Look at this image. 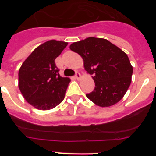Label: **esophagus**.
Wrapping results in <instances>:
<instances>
[{
  "label": "esophagus",
  "mask_w": 156,
  "mask_h": 156,
  "mask_svg": "<svg viewBox=\"0 0 156 156\" xmlns=\"http://www.w3.org/2000/svg\"><path fill=\"white\" fill-rule=\"evenodd\" d=\"M75 78L77 80H80L81 79V75L80 73H78V72H76V76H75Z\"/></svg>",
  "instance_id": "34e87169"
}]
</instances>
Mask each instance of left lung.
<instances>
[{
    "mask_svg": "<svg viewBox=\"0 0 156 156\" xmlns=\"http://www.w3.org/2000/svg\"><path fill=\"white\" fill-rule=\"evenodd\" d=\"M69 48L82 57L87 73L94 75V90L87 97L100 107L119 102L131 83L133 66L127 55L108 40L97 37L74 42Z\"/></svg>",
    "mask_w": 156,
    "mask_h": 156,
    "instance_id": "obj_1",
    "label": "left lung"
}]
</instances>
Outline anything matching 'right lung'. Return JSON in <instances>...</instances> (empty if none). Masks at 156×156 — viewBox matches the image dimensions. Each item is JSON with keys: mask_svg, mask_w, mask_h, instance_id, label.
Segmentation results:
<instances>
[{"mask_svg": "<svg viewBox=\"0 0 156 156\" xmlns=\"http://www.w3.org/2000/svg\"><path fill=\"white\" fill-rule=\"evenodd\" d=\"M67 45L65 41H47L35 48L19 69V90L37 109H52L64 99L70 79L59 75L55 60Z\"/></svg>", "mask_w": 156, "mask_h": 156, "instance_id": "obj_1", "label": "right lung"}]
</instances>
